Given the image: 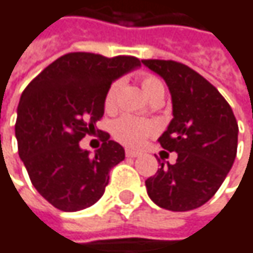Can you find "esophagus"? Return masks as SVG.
Segmentation results:
<instances>
[{"label": "esophagus", "instance_id": "esophagus-1", "mask_svg": "<svg viewBox=\"0 0 253 253\" xmlns=\"http://www.w3.org/2000/svg\"><path fill=\"white\" fill-rule=\"evenodd\" d=\"M126 157L127 158H136V157H139V152L131 151V149H126Z\"/></svg>", "mask_w": 253, "mask_h": 253}]
</instances>
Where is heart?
Here are the masks:
<instances>
[{
    "label": "heart",
    "mask_w": 253,
    "mask_h": 253,
    "mask_svg": "<svg viewBox=\"0 0 253 253\" xmlns=\"http://www.w3.org/2000/svg\"><path fill=\"white\" fill-rule=\"evenodd\" d=\"M140 84H142L143 93L149 99H152L154 96H157L160 93H164L163 82L154 75H145L140 80ZM117 89H119V82H114L107 89L105 96H104L105 111L114 110ZM151 133H152V126L148 122L140 120V119L133 117V116H122L111 126V134L114 136V139L119 140L120 143L126 145V146H139L145 140V137L149 136Z\"/></svg>",
    "instance_id": "heart-1"
}]
</instances>
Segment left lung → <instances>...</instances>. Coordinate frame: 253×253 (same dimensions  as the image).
<instances>
[{"mask_svg": "<svg viewBox=\"0 0 253 253\" xmlns=\"http://www.w3.org/2000/svg\"><path fill=\"white\" fill-rule=\"evenodd\" d=\"M163 77L173 101V120L158 142L176 152L145 184L149 198L169 211H190L223 184L237 152L239 127L224 96L190 67L173 60H142Z\"/></svg>", "mask_w": 253, "mask_h": 253, "instance_id": "1", "label": "left lung"}]
</instances>
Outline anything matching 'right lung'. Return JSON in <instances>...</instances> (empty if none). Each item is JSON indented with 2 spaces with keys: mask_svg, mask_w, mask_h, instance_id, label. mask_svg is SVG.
<instances>
[{
  "mask_svg": "<svg viewBox=\"0 0 253 253\" xmlns=\"http://www.w3.org/2000/svg\"><path fill=\"white\" fill-rule=\"evenodd\" d=\"M139 66L131 55L70 52L26 86L16 122L19 155L35 189L57 210L75 212L93 205L105 192L110 170L125 160L123 146L96 123L110 84ZM96 132L103 145L89 154L80 140Z\"/></svg>",
  "mask_w": 253,
  "mask_h": 253,
  "instance_id": "add662e5",
  "label": "right lung"
}]
</instances>
